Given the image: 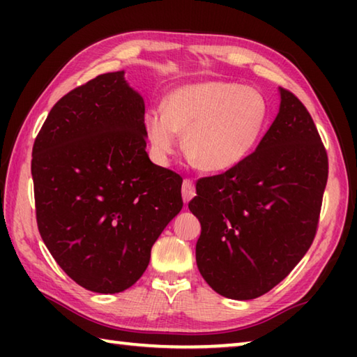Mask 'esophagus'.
<instances>
[{
	"instance_id": "esophagus-1",
	"label": "esophagus",
	"mask_w": 357,
	"mask_h": 357,
	"mask_svg": "<svg viewBox=\"0 0 357 357\" xmlns=\"http://www.w3.org/2000/svg\"><path fill=\"white\" fill-rule=\"evenodd\" d=\"M195 195H197L195 184H193L192 179L185 178L183 181V200H184V203H189Z\"/></svg>"
}]
</instances>
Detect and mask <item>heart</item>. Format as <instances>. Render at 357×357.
Instances as JSON below:
<instances>
[{
    "mask_svg": "<svg viewBox=\"0 0 357 357\" xmlns=\"http://www.w3.org/2000/svg\"><path fill=\"white\" fill-rule=\"evenodd\" d=\"M266 119L268 104L255 88L204 82L174 89L165 110L151 108L146 129L160 157L174 153L181 132L187 155L203 170L223 172L250 153Z\"/></svg>",
    "mask_w": 357,
    "mask_h": 357,
    "instance_id": "b5f03b06",
    "label": "heart"
}]
</instances>
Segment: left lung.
I'll return each mask as SVG.
<instances>
[{
	"label": "left lung",
	"mask_w": 357,
	"mask_h": 357,
	"mask_svg": "<svg viewBox=\"0 0 357 357\" xmlns=\"http://www.w3.org/2000/svg\"><path fill=\"white\" fill-rule=\"evenodd\" d=\"M280 110L252 154L197 181V266L229 299H255L291 273L315 239L328 153L310 113L280 88Z\"/></svg>",
	"instance_id": "left-lung-1"
}]
</instances>
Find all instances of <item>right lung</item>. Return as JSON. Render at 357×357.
Wrapping results in <instances>:
<instances>
[{"label":"right lung","mask_w":357,"mask_h":357,"mask_svg":"<svg viewBox=\"0 0 357 357\" xmlns=\"http://www.w3.org/2000/svg\"><path fill=\"white\" fill-rule=\"evenodd\" d=\"M144 102L124 72L59 99L33 146L36 220L66 274L94 293L128 289L183 208V178L149 160Z\"/></svg>","instance_id":"right-lung-1"}]
</instances>
